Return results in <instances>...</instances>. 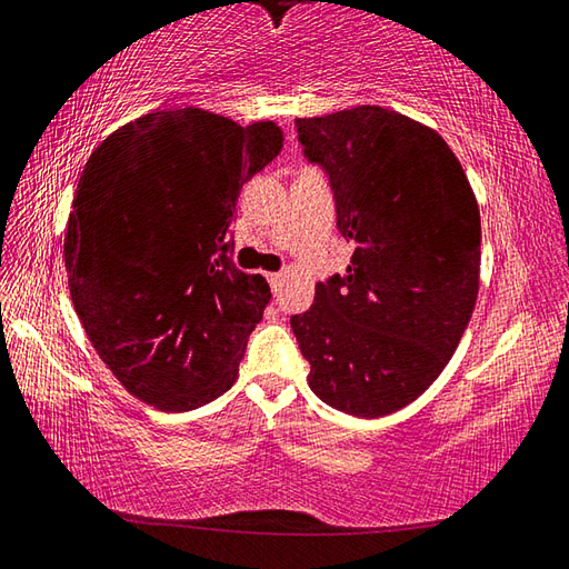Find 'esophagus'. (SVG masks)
<instances>
[{
	"label": "esophagus",
	"instance_id": "34e87169",
	"mask_svg": "<svg viewBox=\"0 0 569 569\" xmlns=\"http://www.w3.org/2000/svg\"><path fill=\"white\" fill-rule=\"evenodd\" d=\"M267 282H269V287H272V292H277L279 282H282V274H279V272H269V274H267Z\"/></svg>",
	"mask_w": 569,
	"mask_h": 569
}]
</instances>
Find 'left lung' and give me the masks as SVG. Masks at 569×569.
<instances>
[{"instance_id": "left-lung-1", "label": "left lung", "mask_w": 569, "mask_h": 569, "mask_svg": "<svg viewBox=\"0 0 569 569\" xmlns=\"http://www.w3.org/2000/svg\"><path fill=\"white\" fill-rule=\"evenodd\" d=\"M330 179L345 274L315 287L290 325L310 390L355 417L402 410L430 387L470 325L480 290V209L445 139L382 107L295 119Z\"/></svg>"}]
</instances>
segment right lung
Listing matches in <instances>:
<instances>
[{
  "instance_id": "right-lung-1",
  "label": "right lung",
  "mask_w": 569,
  "mask_h": 569,
  "mask_svg": "<svg viewBox=\"0 0 569 569\" xmlns=\"http://www.w3.org/2000/svg\"><path fill=\"white\" fill-rule=\"evenodd\" d=\"M282 149L274 122L159 109L87 159L64 234L89 342L137 400L189 412L234 385L269 284L232 262L237 197Z\"/></svg>"
}]
</instances>
